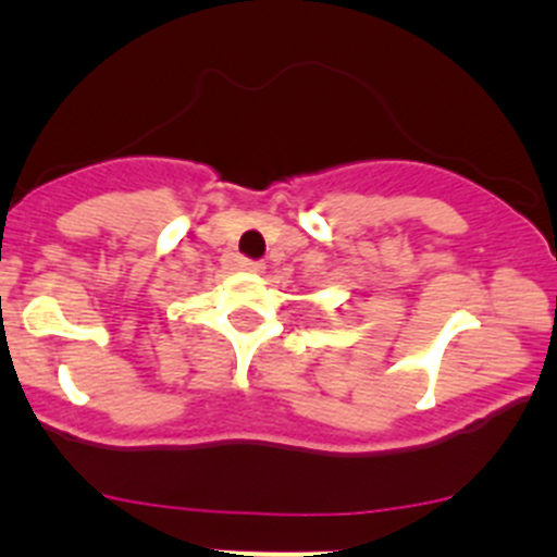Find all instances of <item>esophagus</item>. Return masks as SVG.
Returning a JSON list of instances; mask_svg holds the SVG:
<instances>
[{
	"mask_svg": "<svg viewBox=\"0 0 557 557\" xmlns=\"http://www.w3.org/2000/svg\"><path fill=\"white\" fill-rule=\"evenodd\" d=\"M239 267H243L245 272H263V263L256 261V258H243V261H239Z\"/></svg>",
	"mask_w": 557,
	"mask_h": 557,
	"instance_id": "obj_1",
	"label": "esophagus"
}]
</instances>
